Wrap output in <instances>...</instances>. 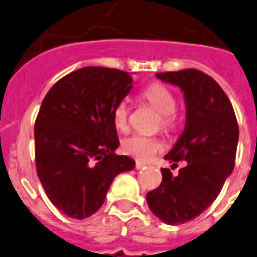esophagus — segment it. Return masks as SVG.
<instances>
[{"mask_svg": "<svg viewBox=\"0 0 257 257\" xmlns=\"http://www.w3.org/2000/svg\"><path fill=\"white\" fill-rule=\"evenodd\" d=\"M144 167H146L145 163H141V162H136V170H141V169H144Z\"/></svg>", "mask_w": 257, "mask_h": 257, "instance_id": "1", "label": "esophagus"}]
</instances>
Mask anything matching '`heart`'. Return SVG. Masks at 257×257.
<instances>
[{
	"label": "heart",
	"mask_w": 257,
	"mask_h": 257,
	"mask_svg": "<svg viewBox=\"0 0 257 257\" xmlns=\"http://www.w3.org/2000/svg\"><path fill=\"white\" fill-rule=\"evenodd\" d=\"M142 98L159 113V125L165 132H170L176 126L175 96L169 88L159 83H153L142 92ZM129 107L126 102H120L113 109V124L120 131L128 129ZM162 149V142L155 137L141 135L131 136L122 141V152L139 161H149Z\"/></svg>",
	"instance_id": "obj_1"
}]
</instances>
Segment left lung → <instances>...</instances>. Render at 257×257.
<instances>
[{
	"mask_svg": "<svg viewBox=\"0 0 257 257\" xmlns=\"http://www.w3.org/2000/svg\"><path fill=\"white\" fill-rule=\"evenodd\" d=\"M155 75L180 87L184 95V131L165 159L171 167L179 161H185V166L176 176L162 169L161 185L146 200L161 221L180 225L208 209L231 175L239 128L227 95L210 75L196 69Z\"/></svg>",
	"mask_w": 257,
	"mask_h": 257,
	"instance_id": "obj_1",
	"label": "left lung"
}]
</instances>
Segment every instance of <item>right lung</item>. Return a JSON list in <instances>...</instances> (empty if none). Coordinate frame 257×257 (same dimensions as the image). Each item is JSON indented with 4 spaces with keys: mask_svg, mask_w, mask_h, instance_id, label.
Instances as JSON below:
<instances>
[{
    "mask_svg": "<svg viewBox=\"0 0 257 257\" xmlns=\"http://www.w3.org/2000/svg\"><path fill=\"white\" fill-rule=\"evenodd\" d=\"M131 74L86 66L52 86L35 121L36 171L52 204L83 219L103 205L112 180L135 169L116 155L113 109L132 90Z\"/></svg>",
    "mask_w": 257,
    "mask_h": 257,
    "instance_id": "right-lung-1",
    "label": "right lung"
}]
</instances>
